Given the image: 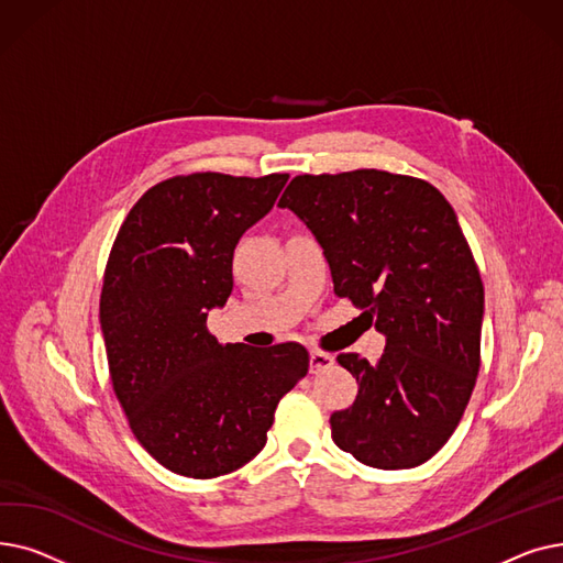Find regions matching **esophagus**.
I'll return each instance as SVG.
<instances>
[{
	"instance_id": "esophagus-1",
	"label": "esophagus",
	"mask_w": 563,
	"mask_h": 563,
	"mask_svg": "<svg viewBox=\"0 0 563 563\" xmlns=\"http://www.w3.org/2000/svg\"><path fill=\"white\" fill-rule=\"evenodd\" d=\"M335 358L331 356V353H323V351H310V372L312 374H319L323 369L333 367Z\"/></svg>"
}]
</instances>
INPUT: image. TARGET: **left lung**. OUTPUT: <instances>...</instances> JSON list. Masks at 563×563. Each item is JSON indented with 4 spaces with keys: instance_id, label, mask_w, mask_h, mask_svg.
<instances>
[{
    "instance_id": "1",
    "label": "left lung",
    "mask_w": 563,
    "mask_h": 563,
    "mask_svg": "<svg viewBox=\"0 0 563 563\" xmlns=\"http://www.w3.org/2000/svg\"><path fill=\"white\" fill-rule=\"evenodd\" d=\"M278 205L312 230L338 297L386 335L374 365L338 356L358 397L331 416L335 445L378 470L429 461L482 365L484 283L452 205L420 177L376 168L297 175Z\"/></svg>"
}]
</instances>
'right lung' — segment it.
I'll return each instance as SVG.
<instances>
[{"label":"right lung","instance_id":"right-lung-1","mask_svg":"<svg viewBox=\"0 0 563 563\" xmlns=\"http://www.w3.org/2000/svg\"><path fill=\"white\" fill-rule=\"evenodd\" d=\"M287 177L175 175L115 234L100 294L111 386L141 448L175 475L212 479L257 456L278 401L308 372L299 342L223 346L207 331L232 291L236 242Z\"/></svg>","mask_w":563,"mask_h":563}]
</instances>
